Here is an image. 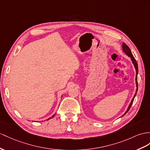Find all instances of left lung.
I'll return each mask as SVG.
<instances>
[{"instance_id": "obj_1", "label": "left lung", "mask_w": 150, "mask_h": 150, "mask_svg": "<svg viewBox=\"0 0 150 150\" xmlns=\"http://www.w3.org/2000/svg\"><path fill=\"white\" fill-rule=\"evenodd\" d=\"M122 49H123V52H124L125 54L126 55H127L129 57H130V59H131L132 62V63H133V64H134V68H135V69H136V93H135V94H134L133 98L132 99L131 102L130 103V104H129V106H128V108H127V110H126V112H125V113H124V115H123L122 117H123V116H124V115H125L127 113V112H128V111H129V109H130V107H131V106H132V105L133 101H134V98H135L136 95V94H137V89H138V87H137L138 66H137V62H136V59H135V58H134V56H133V55H132V52H131V51H130V48L128 47L127 45H126L125 43H123V44H122Z\"/></svg>"}]
</instances>
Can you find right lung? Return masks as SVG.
<instances>
[{"mask_svg": "<svg viewBox=\"0 0 150 150\" xmlns=\"http://www.w3.org/2000/svg\"><path fill=\"white\" fill-rule=\"evenodd\" d=\"M62 97H63V96H62ZM54 115H55V114H54V115H52V116L51 117H50V118H47V120H49V119H51V118H52V117H54Z\"/></svg>", "mask_w": 150, "mask_h": 150, "instance_id": "obj_1", "label": "right lung"}]
</instances>
